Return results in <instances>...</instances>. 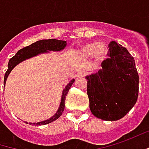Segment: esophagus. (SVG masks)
Returning a JSON list of instances; mask_svg holds the SVG:
<instances>
[{
  "instance_id": "1",
  "label": "esophagus",
  "mask_w": 149,
  "mask_h": 149,
  "mask_svg": "<svg viewBox=\"0 0 149 149\" xmlns=\"http://www.w3.org/2000/svg\"><path fill=\"white\" fill-rule=\"evenodd\" d=\"M86 72H78L77 74V77H84L85 76H86Z\"/></svg>"
}]
</instances>
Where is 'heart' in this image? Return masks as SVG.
<instances>
[{
	"instance_id": "obj_1",
	"label": "heart",
	"mask_w": 149,
	"mask_h": 149,
	"mask_svg": "<svg viewBox=\"0 0 149 149\" xmlns=\"http://www.w3.org/2000/svg\"><path fill=\"white\" fill-rule=\"evenodd\" d=\"M107 52L108 49L106 45L98 42L86 44L79 49V54L82 57L88 58L94 56L99 61H103L107 56Z\"/></svg>"
}]
</instances>
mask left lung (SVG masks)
Here are the masks:
<instances>
[{
    "mask_svg": "<svg viewBox=\"0 0 149 149\" xmlns=\"http://www.w3.org/2000/svg\"><path fill=\"white\" fill-rule=\"evenodd\" d=\"M108 56L98 73L86 77L87 93L93 115L112 121L124 117L134 106L139 76L134 58L122 45L110 42Z\"/></svg>",
    "mask_w": 149,
    "mask_h": 149,
    "instance_id": "left-lung-1",
    "label": "left lung"
}]
</instances>
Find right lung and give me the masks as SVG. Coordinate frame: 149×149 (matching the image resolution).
Returning a JSON list of instances; mask_svg holds the SVG:
<instances>
[{
  "label": "right lung",
  "mask_w": 149,
  "mask_h": 149,
  "mask_svg": "<svg viewBox=\"0 0 149 149\" xmlns=\"http://www.w3.org/2000/svg\"><path fill=\"white\" fill-rule=\"evenodd\" d=\"M66 45V41L65 40H39L33 44H32L29 46H26L23 49H19L17 54L13 56L8 62V69L6 70V73H5L4 77V83L6 81V78L8 77L9 73L11 72V71L13 69V67L17 64H18L19 62H21L22 61L30 58L32 56H34L40 53H43V52H47L48 50H55V51H58V50H61L62 49H64ZM74 79H72L70 83L67 84L63 93H62V98H61V102L60 104V108L58 109V111L56 112V114L52 116L50 119H49L45 121H41V122H38L36 123V125H46L49 124L54 120H56V119H58L62 114L63 110L65 109V101H66V96L67 94V93L69 91L70 88L72 87V83H74ZM35 123H33L34 125Z\"/></svg>",
  "instance_id": "add662e5"
}]
</instances>
